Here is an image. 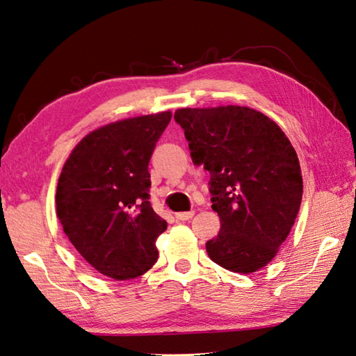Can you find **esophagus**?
Listing matches in <instances>:
<instances>
[{
	"label": "esophagus",
	"mask_w": 356,
	"mask_h": 356,
	"mask_svg": "<svg viewBox=\"0 0 356 356\" xmlns=\"http://www.w3.org/2000/svg\"><path fill=\"white\" fill-rule=\"evenodd\" d=\"M195 215V211L191 210V211H181V213H175V218L179 219V220H188L192 219Z\"/></svg>",
	"instance_id": "esophagus-1"
}]
</instances>
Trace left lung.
Returning a JSON list of instances; mask_svg holds the SVG:
<instances>
[{"label": "left lung", "instance_id": "8db88e82", "mask_svg": "<svg viewBox=\"0 0 356 356\" xmlns=\"http://www.w3.org/2000/svg\"><path fill=\"white\" fill-rule=\"evenodd\" d=\"M173 118L193 164L210 173L220 230L205 243L209 257L233 273L260 270L277 254L302 204V170L291 141L247 106L183 108Z\"/></svg>", "mask_w": 356, "mask_h": 356}]
</instances>
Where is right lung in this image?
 Listing matches in <instances>:
<instances>
[{"label": "right lung", "mask_w": 356, "mask_h": 356, "mask_svg": "<svg viewBox=\"0 0 356 356\" xmlns=\"http://www.w3.org/2000/svg\"><path fill=\"white\" fill-rule=\"evenodd\" d=\"M169 111L120 120L90 132L60 172L56 211L86 262L115 280L151 270L155 242L168 222L151 204L149 161L168 128Z\"/></svg>", "instance_id": "right-lung-1"}]
</instances>
